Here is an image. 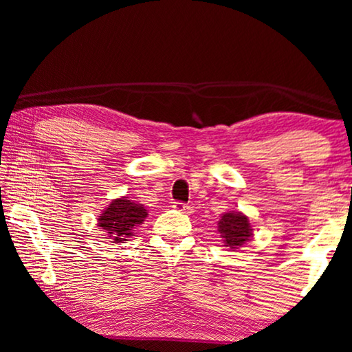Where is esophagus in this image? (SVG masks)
<instances>
[{"label":"esophagus","instance_id":"esophagus-1","mask_svg":"<svg viewBox=\"0 0 352 352\" xmlns=\"http://www.w3.org/2000/svg\"><path fill=\"white\" fill-rule=\"evenodd\" d=\"M173 208L181 211V213H189L190 206L187 204H182V201H175V205H173Z\"/></svg>","mask_w":352,"mask_h":352}]
</instances>
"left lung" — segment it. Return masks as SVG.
Segmentation results:
<instances>
[{"label":"left lung","mask_w":352,"mask_h":352,"mask_svg":"<svg viewBox=\"0 0 352 352\" xmlns=\"http://www.w3.org/2000/svg\"><path fill=\"white\" fill-rule=\"evenodd\" d=\"M218 230L223 237L224 247L239 248L243 243H247L253 237V229L250 224V219L240 211H230L224 213L218 221Z\"/></svg>","instance_id":"8db88e82"}]
</instances>
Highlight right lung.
<instances>
[{
    "instance_id": "obj_1",
    "label": "right lung",
    "mask_w": 352,
    "mask_h": 352,
    "mask_svg": "<svg viewBox=\"0 0 352 352\" xmlns=\"http://www.w3.org/2000/svg\"><path fill=\"white\" fill-rule=\"evenodd\" d=\"M146 218L147 210L144 205L128 200V197H120L102 211L98 218V226L107 232L112 243H123L128 237H133V230Z\"/></svg>"
}]
</instances>
